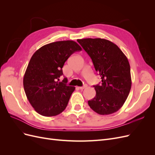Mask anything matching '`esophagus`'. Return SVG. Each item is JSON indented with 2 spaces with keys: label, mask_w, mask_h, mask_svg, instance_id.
I'll list each match as a JSON object with an SVG mask.
<instances>
[{
  "label": "esophagus",
  "mask_w": 155,
  "mask_h": 155,
  "mask_svg": "<svg viewBox=\"0 0 155 155\" xmlns=\"http://www.w3.org/2000/svg\"><path fill=\"white\" fill-rule=\"evenodd\" d=\"M86 87H87V85H84L83 87H79V88L80 89V90H83V89H84V88H85Z\"/></svg>",
  "instance_id": "34e87169"
}]
</instances>
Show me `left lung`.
I'll list each match as a JSON object with an SVG mask.
<instances>
[{
	"mask_svg": "<svg viewBox=\"0 0 155 155\" xmlns=\"http://www.w3.org/2000/svg\"><path fill=\"white\" fill-rule=\"evenodd\" d=\"M90 56L101 84L94 85L96 96L88 101L96 113L108 115L118 111L127 98L131 88L129 61L118 46L101 38L78 39Z\"/></svg>",
	"mask_w": 155,
	"mask_h": 155,
	"instance_id": "8db88e82",
	"label": "left lung"
}]
</instances>
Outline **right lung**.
<instances>
[{
	"instance_id": "right-lung-1",
	"label": "right lung",
	"mask_w": 155,
	"mask_h": 155,
	"mask_svg": "<svg viewBox=\"0 0 155 155\" xmlns=\"http://www.w3.org/2000/svg\"><path fill=\"white\" fill-rule=\"evenodd\" d=\"M74 41H56L42 46L32 55L23 78L26 97L34 110L44 116L58 115L66 109L74 87L67 85L63 74L65 61L81 50Z\"/></svg>"
}]
</instances>
